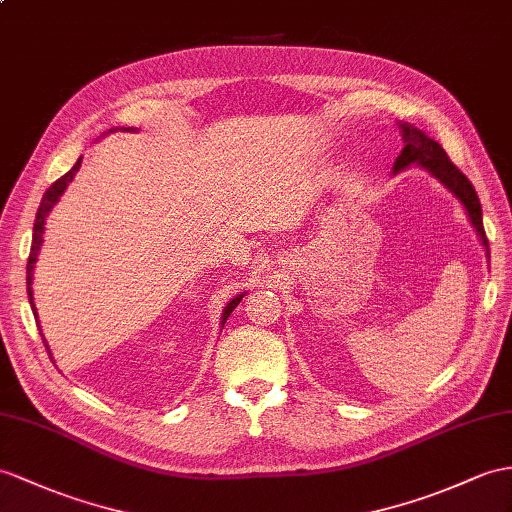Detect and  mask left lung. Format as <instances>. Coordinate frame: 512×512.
<instances>
[{"label": "left lung", "mask_w": 512, "mask_h": 512, "mask_svg": "<svg viewBox=\"0 0 512 512\" xmlns=\"http://www.w3.org/2000/svg\"><path fill=\"white\" fill-rule=\"evenodd\" d=\"M400 132H402L404 149L402 154L395 158L393 173L402 171L410 165H419L426 171H430L432 176L439 180L445 189H450L452 195H456V199H460V204L465 206L471 226L476 228L480 241L486 249V256H489V241H486L484 226H482V206H480L476 189H473V184L467 180L465 173L460 171L450 158H447L445 149L434 139H430L426 132L417 130L415 126H408V123H400Z\"/></svg>", "instance_id": "8db88e82"}]
</instances>
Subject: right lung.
I'll return each mask as SVG.
<instances>
[{"mask_svg": "<svg viewBox=\"0 0 512 512\" xmlns=\"http://www.w3.org/2000/svg\"><path fill=\"white\" fill-rule=\"evenodd\" d=\"M123 130H130V128H123ZM112 132V130H110ZM80 165H82V158H78V162L76 165H73L65 176L62 178H58L52 186H49V189L45 191V195H43V199H41V206H39V210H36V221H34V232H32V247H30V258H28V297H30V306H32V313H34V317H36V306H34V297H32V280H34V265H36V258H39V249H41V245H43V232H45V219H47V215H49V210L54 208V204L58 202L60 199V195L65 193V189H67V184L73 180V176H76L78 173V169H80ZM243 299V295H236L232 302H228V306L223 308V315H221V328H223V323L228 321V317H230V313L232 310L239 306V302ZM39 330H41V326H39ZM43 343H45V339H43ZM47 347V345H45ZM47 352H49V347H47Z\"/></svg>", "mask_w": 512, "mask_h": 512, "instance_id": "obj_1", "label": "right lung"}]
</instances>
